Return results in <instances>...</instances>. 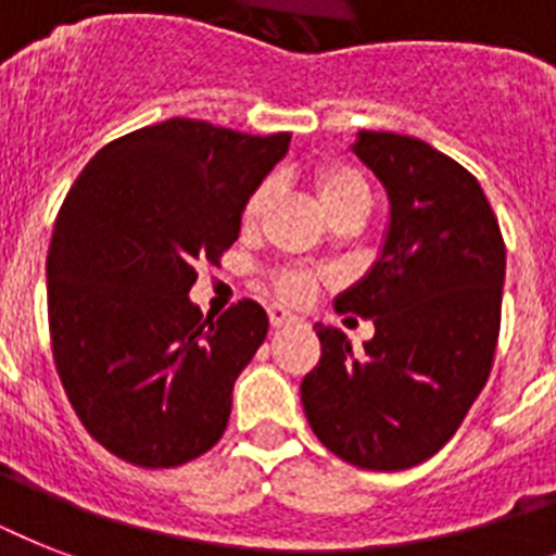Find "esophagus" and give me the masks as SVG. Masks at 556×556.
Masks as SVG:
<instances>
[{"label":"esophagus","mask_w":556,"mask_h":556,"mask_svg":"<svg viewBox=\"0 0 556 556\" xmlns=\"http://www.w3.org/2000/svg\"><path fill=\"white\" fill-rule=\"evenodd\" d=\"M268 320L274 329H282V326H291L296 323V314H291L286 305H268Z\"/></svg>","instance_id":"34e87169"}]
</instances>
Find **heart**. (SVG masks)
I'll return each instance as SVG.
<instances>
[{
    "instance_id": "obj_1",
    "label": "heart",
    "mask_w": 556,
    "mask_h": 556,
    "mask_svg": "<svg viewBox=\"0 0 556 556\" xmlns=\"http://www.w3.org/2000/svg\"><path fill=\"white\" fill-rule=\"evenodd\" d=\"M312 185L317 190V199H320L323 210L329 216H338L343 210H361L366 213L369 210V185L364 181V176L357 173L355 167L349 164H340V161H329V164H320V167L312 173ZM270 199V185H260L256 190L248 195L242 207V225L253 227L260 222L262 210ZM314 282H317V274L308 268H282L274 277V286L286 300H305L312 294Z\"/></svg>"
}]
</instances>
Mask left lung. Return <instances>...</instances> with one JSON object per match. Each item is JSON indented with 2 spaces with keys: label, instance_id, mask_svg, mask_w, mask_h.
<instances>
[{
  "label": "left lung",
  "instance_id": "obj_1",
  "mask_svg": "<svg viewBox=\"0 0 556 556\" xmlns=\"http://www.w3.org/2000/svg\"><path fill=\"white\" fill-rule=\"evenodd\" d=\"M357 159L389 195L378 262L334 300L375 323L355 352L317 323L320 364L303 378L305 418L343 462L406 470L435 456L488 383L500 338L505 242L482 187L430 143L361 132Z\"/></svg>",
  "mask_w": 556,
  "mask_h": 556
}]
</instances>
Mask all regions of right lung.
Wrapping results in <instances>:
<instances>
[{
    "mask_svg": "<svg viewBox=\"0 0 556 556\" xmlns=\"http://www.w3.org/2000/svg\"><path fill=\"white\" fill-rule=\"evenodd\" d=\"M288 141L169 117L106 143L56 213V371L91 439L129 465H187L225 432L268 314L239 300L213 320L187 294L195 265H218L239 239L244 201Z\"/></svg>",
    "mask_w": 556,
    "mask_h": 556,
    "instance_id": "1",
    "label": "right lung"
}]
</instances>
